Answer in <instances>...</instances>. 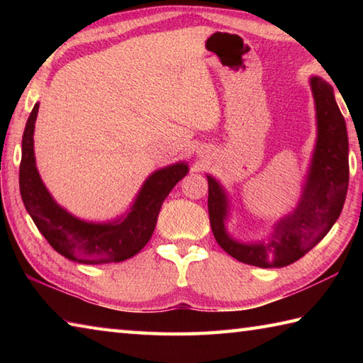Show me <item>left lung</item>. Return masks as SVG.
I'll return each instance as SVG.
<instances>
[{"label":"left lung","instance_id":"obj_1","mask_svg":"<svg viewBox=\"0 0 363 363\" xmlns=\"http://www.w3.org/2000/svg\"><path fill=\"white\" fill-rule=\"evenodd\" d=\"M317 120V138L296 207L277 220L262 240L230 235L228 221L233 201L225 186L206 174L209 182V217L218 245L238 262L259 268H282L318 245L335 225L343 209L350 182L348 133L334 89L320 76L309 78Z\"/></svg>","mask_w":363,"mask_h":363}]
</instances>
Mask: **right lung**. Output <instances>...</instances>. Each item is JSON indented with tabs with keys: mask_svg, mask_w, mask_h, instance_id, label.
I'll return each mask as SVG.
<instances>
[{
	"mask_svg": "<svg viewBox=\"0 0 363 363\" xmlns=\"http://www.w3.org/2000/svg\"><path fill=\"white\" fill-rule=\"evenodd\" d=\"M38 103L26 121L21 140L20 194L37 229L65 259L86 265L121 262L135 256L148 243L156 228L160 207L169 191L189 173L186 160L152 172L126 212L107 221L76 217L52 198L37 169L34 129Z\"/></svg>",
	"mask_w": 363,
	"mask_h": 363,
	"instance_id": "add662e5",
	"label": "right lung"
}]
</instances>
